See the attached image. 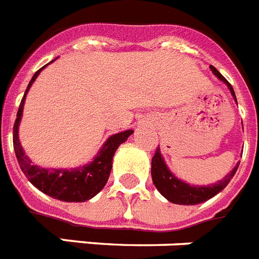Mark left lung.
I'll use <instances>...</instances> for the list:
<instances>
[{
	"label": "left lung",
	"mask_w": 259,
	"mask_h": 259,
	"mask_svg": "<svg viewBox=\"0 0 259 259\" xmlns=\"http://www.w3.org/2000/svg\"><path fill=\"white\" fill-rule=\"evenodd\" d=\"M210 69L214 73V76H217L221 81L227 84L234 101L237 103L233 87L230 85L229 81L213 66H210ZM238 164L240 163H237L233 170L217 183L209 184V186H191V184L186 183L183 180L178 179L171 172L170 168L166 166L162 154H160L159 147H158L155 154H154L153 159H151V178H153V183L156 187V190L159 191L160 195H163L168 201L174 204H180V205H196V204L207 201L210 197H213L214 195L221 192L232 180V178L234 177V174L238 168Z\"/></svg>",
	"instance_id": "left-lung-1"
}]
</instances>
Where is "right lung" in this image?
<instances>
[{"label": "right lung", "instance_id": "obj_1", "mask_svg": "<svg viewBox=\"0 0 259 259\" xmlns=\"http://www.w3.org/2000/svg\"><path fill=\"white\" fill-rule=\"evenodd\" d=\"M45 67H42L34 73L25 95H23L22 101L19 104V109L17 113L14 127H13V145H14L15 156H17V160H18L22 172L29 179L30 183L35 186L39 191H42L43 193L54 197V199L62 200V201L81 203V201L92 199L103 190L104 186L108 182L110 170H112L113 155H114L119 145L125 142L133 134V130H125V132L109 137L103 145V147L100 149L99 154L93 158L92 162L85 164V166L76 167V168H71V170H67V168H58L56 170V168H43V167L34 164L21 146L18 138V127L21 118H22L26 95L29 92L32 82L35 81V79Z\"/></svg>", "mask_w": 259, "mask_h": 259}]
</instances>
